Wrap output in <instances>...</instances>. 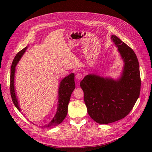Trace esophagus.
Wrapping results in <instances>:
<instances>
[{
    "mask_svg": "<svg viewBox=\"0 0 152 152\" xmlns=\"http://www.w3.org/2000/svg\"><path fill=\"white\" fill-rule=\"evenodd\" d=\"M82 73H77V74H76V76H75V77H76V79H77V80H80V79H82Z\"/></svg>",
    "mask_w": 152,
    "mask_h": 152,
    "instance_id": "34e87169",
    "label": "esophagus"
}]
</instances>
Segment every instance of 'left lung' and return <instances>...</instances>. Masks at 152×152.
I'll return each mask as SVG.
<instances>
[{
  "label": "left lung",
  "instance_id": "1",
  "mask_svg": "<svg viewBox=\"0 0 152 152\" xmlns=\"http://www.w3.org/2000/svg\"><path fill=\"white\" fill-rule=\"evenodd\" d=\"M124 62L122 75L111 78L88 74L80 82L87 113L98 124H107L126 117L138 99L141 89L139 62L129 46L112 35Z\"/></svg>",
  "mask_w": 152,
  "mask_h": 152
}]
</instances>
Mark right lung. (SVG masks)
Here are the masks:
<instances>
[{
	"label": "right lung",
	"mask_w": 152,
	"mask_h": 152,
	"mask_svg": "<svg viewBox=\"0 0 152 152\" xmlns=\"http://www.w3.org/2000/svg\"><path fill=\"white\" fill-rule=\"evenodd\" d=\"M27 47L21 50L18 53L15 58H14L13 61L12 63V65L11 68V78H10V93L11 96V98L12 102L15 104L17 109L21 111L19 104H18V99L16 96L15 89V67L18 63L19 62L20 59L22 57L23 55L26 51ZM75 75L74 73H71L67 77L64 78L59 84V89H58V104L57 112L55 114L54 118L52 119L48 124H46L45 127H50L56 126L58 124H61L63 121L66 117L68 113V106L69 102H70V96L72 92L75 88V84L74 81Z\"/></svg>",
	"instance_id": "right-lung-1"
}]
</instances>
